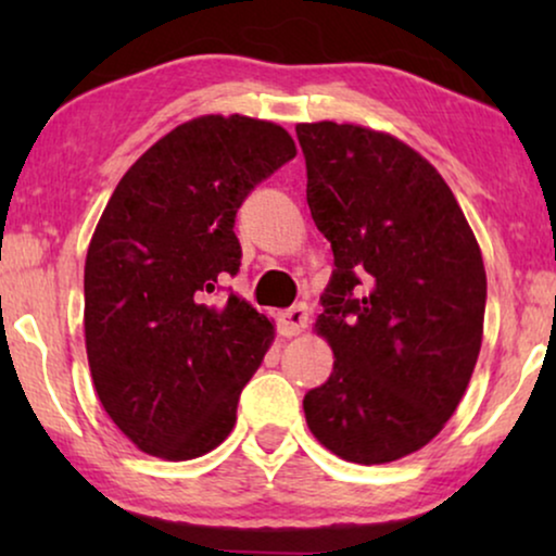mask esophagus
<instances>
[{"mask_svg": "<svg viewBox=\"0 0 556 556\" xmlns=\"http://www.w3.org/2000/svg\"><path fill=\"white\" fill-rule=\"evenodd\" d=\"M306 326H308V308L303 306V303L286 308L283 314L278 316V329L283 337H295V333H301Z\"/></svg>", "mask_w": 556, "mask_h": 556, "instance_id": "34e87169", "label": "esophagus"}]
</instances>
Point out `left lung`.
Listing matches in <instances>:
<instances>
[{
    "label": "left lung",
    "mask_w": 556,
    "mask_h": 556,
    "mask_svg": "<svg viewBox=\"0 0 556 556\" xmlns=\"http://www.w3.org/2000/svg\"><path fill=\"white\" fill-rule=\"evenodd\" d=\"M295 134L311 217L337 265L316 318L333 371L303 413L339 458L397 460L443 430L473 375L481 250L445 179L402 141L333 121Z\"/></svg>",
    "instance_id": "1"
}]
</instances>
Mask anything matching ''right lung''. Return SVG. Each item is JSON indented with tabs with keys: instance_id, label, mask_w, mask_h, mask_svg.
<instances>
[{
	"instance_id": "add662e5",
	"label": "right lung",
	"mask_w": 556,
	"mask_h": 556,
	"mask_svg": "<svg viewBox=\"0 0 556 556\" xmlns=\"http://www.w3.org/2000/svg\"><path fill=\"white\" fill-rule=\"evenodd\" d=\"M293 156L276 124L202 116L159 139L105 204L83 326L98 400L139 451L189 460L230 435L273 326L238 295L210 293L240 270L242 202Z\"/></svg>"
}]
</instances>
